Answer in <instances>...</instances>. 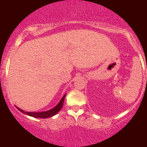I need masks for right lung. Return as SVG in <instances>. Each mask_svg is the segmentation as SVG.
<instances>
[{
	"label": "right lung",
	"mask_w": 147,
	"mask_h": 147,
	"mask_svg": "<svg viewBox=\"0 0 147 147\" xmlns=\"http://www.w3.org/2000/svg\"><path fill=\"white\" fill-rule=\"evenodd\" d=\"M65 95H66V94L63 96V98L61 99V100H60V102H59V103L57 104V105H56L54 108H53V109H50V110H48V111H45V112H24V111L22 110L21 109H20L19 107H16H16L19 111H20V112H23V113L26 114V115H29V116L33 117H36V118H43V119H45V118L51 117L55 115L56 114H57V112H58L59 111L62 109V107H63V102H64Z\"/></svg>",
	"instance_id": "obj_1"
}]
</instances>
